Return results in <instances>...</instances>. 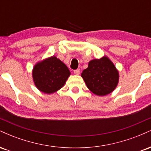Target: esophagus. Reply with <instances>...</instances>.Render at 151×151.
Wrapping results in <instances>:
<instances>
[{
	"instance_id": "34e87169",
	"label": "esophagus",
	"mask_w": 151,
	"mask_h": 151,
	"mask_svg": "<svg viewBox=\"0 0 151 151\" xmlns=\"http://www.w3.org/2000/svg\"><path fill=\"white\" fill-rule=\"evenodd\" d=\"M74 73L75 74H77V75H79V74H80V70H79V69H77V70H74Z\"/></svg>"
}]
</instances>
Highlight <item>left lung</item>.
Returning <instances> with one entry per match:
<instances>
[{"label":"left lung","mask_w":151,"mask_h":151,"mask_svg":"<svg viewBox=\"0 0 151 151\" xmlns=\"http://www.w3.org/2000/svg\"><path fill=\"white\" fill-rule=\"evenodd\" d=\"M81 76L88 89L98 96L111 93L117 86L119 79L115 65L106 56L91 60Z\"/></svg>","instance_id":"8db88e82"}]
</instances>
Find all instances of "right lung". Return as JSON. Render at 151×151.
<instances>
[{
	"label": "right lung",
	"mask_w": 151,
	"mask_h": 151,
	"mask_svg": "<svg viewBox=\"0 0 151 151\" xmlns=\"http://www.w3.org/2000/svg\"><path fill=\"white\" fill-rule=\"evenodd\" d=\"M70 75L68 67L55 56L37 62L32 70V78L36 87L48 94L61 89Z\"/></svg>",
	"instance_id": "obj_1"
}]
</instances>
